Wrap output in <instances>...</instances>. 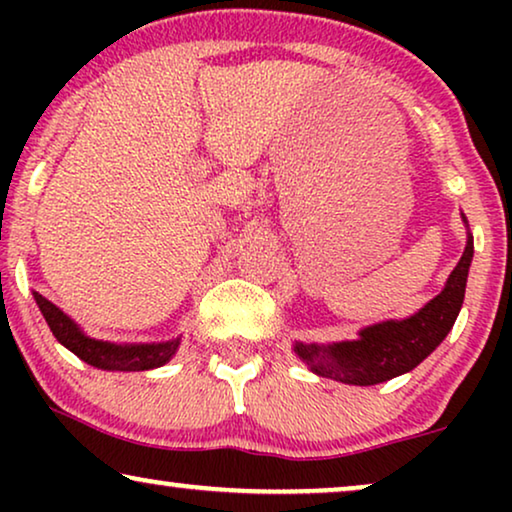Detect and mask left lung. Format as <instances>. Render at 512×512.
Masks as SVG:
<instances>
[{"label":"left lung","mask_w":512,"mask_h":512,"mask_svg":"<svg viewBox=\"0 0 512 512\" xmlns=\"http://www.w3.org/2000/svg\"><path fill=\"white\" fill-rule=\"evenodd\" d=\"M471 261L473 237H468L464 256L447 277L445 289L417 314L403 321H382L368 326L359 333V340H345L338 345L319 347L298 342V356L317 375L345 384H359V387H370L408 373L445 340L457 321Z\"/></svg>","instance_id":"left-lung-1"}]
</instances>
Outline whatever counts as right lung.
Here are the masks:
<instances>
[{
    "label": "right lung",
    "mask_w": 512,
    "mask_h": 512,
    "mask_svg": "<svg viewBox=\"0 0 512 512\" xmlns=\"http://www.w3.org/2000/svg\"><path fill=\"white\" fill-rule=\"evenodd\" d=\"M41 314H44L48 328H51L58 342H62L69 352H74L81 361L102 370H149L158 368L172 359L177 352L179 340L158 342V345H111V342L93 340L79 331V326L67 317L60 307L46 300L41 293L34 291Z\"/></svg>",
    "instance_id": "obj_1"
}]
</instances>
